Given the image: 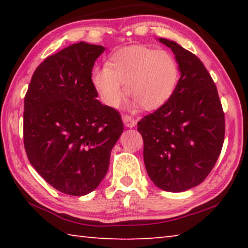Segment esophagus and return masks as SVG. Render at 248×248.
Returning <instances> with one entry per match:
<instances>
[{
	"label": "esophagus",
	"mask_w": 248,
	"mask_h": 248,
	"mask_svg": "<svg viewBox=\"0 0 248 248\" xmlns=\"http://www.w3.org/2000/svg\"><path fill=\"white\" fill-rule=\"evenodd\" d=\"M123 121H124L125 127H128V128H133V127H136V125H137V120L134 119L133 117L129 116V115H124L123 116Z\"/></svg>",
	"instance_id": "1"
}]
</instances>
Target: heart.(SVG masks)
I'll list each match as a JSON object with an SVG mask.
<instances>
[{"instance_id":"heart-1","label":"heart","mask_w":248,"mask_h":248,"mask_svg":"<svg viewBox=\"0 0 248 248\" xmlns=\"http://www.w3.org/2000/svg\"><path fill=\"white\" fill-rule=\"evenodd\" d=\"M179 79L176 59L165 50L131 46L115 52L106 68L95 69L91 81L109 107L123 102L125 85L133 97V106L142 105L148 110L163 106L175 92Z\"/></svg>"}]
</instances>
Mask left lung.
<instances>
[{
    "mask_svg": "<svg viewBox=\"0 0 248 248\" xmlns=\"http://www.w3.org/2000/svg\"><path fill=\"white\" fill-rule=\"evenodd\" d=\"M170 48L180 78L170 98L138 123L143 158L155 186L180 192L198 186L215 167L224 142V112L212 78L202 62L175 41Z\"/></svg>",
    "mask_w": 248,
    "mask_h": 248,
    "instance_id": "1",
    "label": "left lung"
}]
</instances>
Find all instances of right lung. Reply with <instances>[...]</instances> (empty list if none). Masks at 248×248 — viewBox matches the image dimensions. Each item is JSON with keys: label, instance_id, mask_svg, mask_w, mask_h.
<instances>
[{"label": "right lung", "instance_id": "obj_1", "mask_svg": "<svg viewBox=\"0 0 248 248\" xmlns=\"http://www.w3.org/2000/svg\"><path fill=\"white\" fill-rule=\"evenodd\" d=\"M103 46L81 41L40 63L24 99V146L38 174L57 190L84 196L107 174L124 130L116 109L103 105L91 81Z\"/></svg>", "mask_w": 248, "mask_h": 248}]
</instances>
